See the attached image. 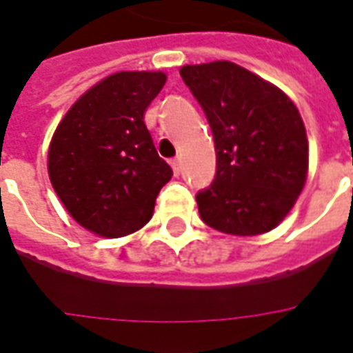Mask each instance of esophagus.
Wrapping results in <instances>:
<instances>
[{"mask_svg": "<svg viewBox=\"0 0 353 353\" xmlns=\"http://www.w3.org/2000/svg\"><path fill=\"white\" fill-rule=\"evenodd\" d=\"M170 164H172V168H174V174L179 176V174H181V159H179V157H177V159H172Z\"/></svg>", "mask_w": 353, "mask_h": 353, "instance_id": "34e87169", "label": "esophagus"}]
</instances>
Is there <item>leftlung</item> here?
Masks as SVG:
<instances>
[{"mask_svg": "<svg viewBox=\"0 0 353 353\" xmlns=\"http://www.w3.org/2000/svg\"><path fill=\"white\" fill-rule=\"evenodd\" d=\"M179 74L215 140V179L196 194L202 221L232 236L270 232L307 181L309 142L296 104L230 61L185 65Z\"/></svg>", "mask_w": 353, "mask_h": 353, "instance_id": "left-lung-1", "label": "left lung"}]
</instances>
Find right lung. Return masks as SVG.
Masks as SVG:
<instances>
[{
	"label": "right lung",
	"instance_id": "add662e5",
	"mask_svg": "<svg viewBox=\"0 0 353 353\" xmlns=\"http://www.w3.org/2000/svg\"><path fill=\"white\" fill-rule=\"evenodd\" d=\"M164 82V72L150 70L110 74L70 106L52 137V187L70 216L97 236L142 228L172 177L143 123Z\"/></svg>",
	"mask_w": 353,
	"mask_h": 353
}]
</instances>
